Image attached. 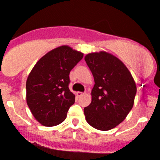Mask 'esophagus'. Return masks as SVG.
<instances>
[{
	"label": "esophagus",
	"mask_w": 160,
	"mask_h": 160,
	"mask_svg": "<svg viewBox=\"0 0 160 160\" xmlns=\"http://www.w3.org/2000/svg\"><path fill=\"white\" fill-rule=\"evenodd\" d=\"M83 92H77V96H78V97H81V96H82V95H83Z\"/></svg>",
	"instance_id": "obj_1"
}]
</instances>
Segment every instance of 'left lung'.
I'll return each instance as SVG.
<instances>
[{"label": "left lung", "mask_w": 160, "mask_h": 160, "mask_svg": "<svg viewBox=\"0 0 160 160\" xmlns=\"http://www.w3.org/2000/svg\"><path fill=\"white\" fill-rule=\"evenodd\" d=\"M85 61L95 82L91 103L84 108L87 122L99 130H109L122 122L132 109L136 84L124 64L109 53H89Z\"/></svg>", "instance_id": "left-lung-1"}]
</instances>
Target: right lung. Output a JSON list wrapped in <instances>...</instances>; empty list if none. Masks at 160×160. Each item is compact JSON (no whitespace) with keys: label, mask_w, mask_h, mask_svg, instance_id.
I'll return each mask as SVG.
<instances>
[{"label":"right lung","mask_w":160,"mask_h":160,"mask_svg":"<svg viewBox=\"0 0 160 160\" xmlns=\"http://www.w3.org/2000/svg\"><path fill=\"white\" fill-rule=\"evenodd\" d=\"M83 54L68 46H62L43 56L27 78V102L38 122L47 127L55 126L67 118L75 95L69 90V73Z\"/></svg>","instance_id":"right-lung-1"}]
</instances>
